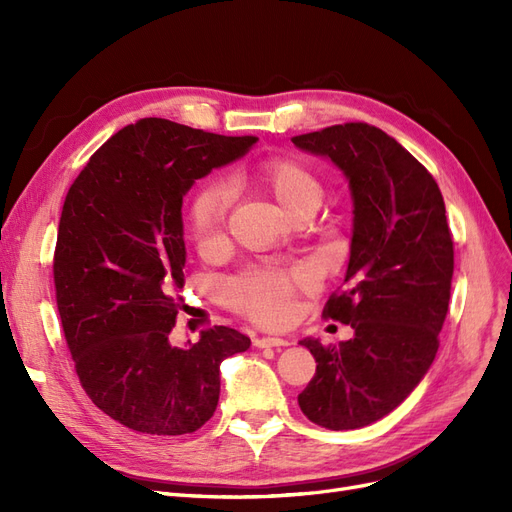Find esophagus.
Segmentation results:
<instances>
[{
    "instance_id": "34e87169",
    "label": "esophagus",
    "mask_w": 512,
    "mask_h": 512,
    "mask_svg": "<svg viewBox=\"0 0 512 512\" xmlns=\"http://www.w3.org/2000/svg\"><path fill=\"white\" fill-rule=\"evenodd\" d=\"M256 348H282V346H290L288 339L284 337H258L254 339Z\"/></svg>"
}]
</instances>
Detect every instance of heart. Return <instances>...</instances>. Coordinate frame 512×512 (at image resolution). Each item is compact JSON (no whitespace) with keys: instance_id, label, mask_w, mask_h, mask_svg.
Returning <instances> with one entry per match:
<instances>
[{"instance_id":"1","label":"heart","mask_w":512,"mask_h":512,"mask_svg":"<svg viewBox=\"0 0 512 512\" xmlns=\"http://www.w3.org/2000/svg\"><path fill=\"white\" fill-rule=\"evenodd\" d=\"M260 181L290 211L301 213L318 207L322 183L314 168L297 158H269L258 168ZM232 205V188L222 177H211L198 185L188 207V222L198 243H213L222 235L228 209ZM307 280L299 269L252 267L226 284L228 303L262 324H284L294 309V290Z\"/></svg>"}]
</instances>
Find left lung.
<instances>
[{"label":"left lung","instance_id":"8db88e82","mask_svg":"<svg viewBox=\"0 0 512 512\" xmlns=\"http://www.w3.org/2000/svg\"><path fill=\"white\" fill-rule=\"evenodd\" d=\"M292 143L344 170L354 203L348 288L322 312L354 337L339 348L303 339L318 365L299 406L320 427L359 429L393 412L436 359L455 269L444 198L429 170L369 123Z\"/></svg>","mask_w":512,"mask_h":512}]
</instances>
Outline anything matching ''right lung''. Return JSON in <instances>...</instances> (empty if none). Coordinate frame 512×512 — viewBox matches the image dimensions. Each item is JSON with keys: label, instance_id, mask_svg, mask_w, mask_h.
<instances>
[{"label": "right lung", "instance_id": "obj_1", "mask_svg": "<svg viewBox=\"0 0 512 512\" xmlns=\"http://www.w3.org/2000/svg\"><path fill=\"white\" fill-rule=\"evenodd\" d=\"M254 143L147 117L108 138L70 185L53 258L61 327L85 393L128 429H200L218 408L220 363L250 348L228 327L188 348L168 335L183 301V196Z\"/></svg>", "mask_w": 512, "mask_h": 512}]
</instances>
